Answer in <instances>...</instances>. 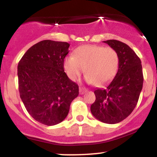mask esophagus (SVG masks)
<instances>
[{
  "label": "esophagus",
  "mask_w": 157,
  "mask_h": 157,
  "mask_svg": "<svg viewBox=\"0 0 157 157\" xmlns=\"http://www.w3.org/2000/svg\"><path fill=\"white\" fill-rule=\"evenodd\" d=\"M88 90L84 87H80V94H83L84 93H86Z\"/></svg>",
  "instance_id": "1"
}]
</instances>
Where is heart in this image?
Listing matches in <instances>:
<instances>
[{
    "instance_id": "heart-1",
    "label": "heart",
    "mask_w": 157,
    "mask_h": 157,
    "mask_svg": "<svg viewBox=\"0 0 157 157\" xmlns=\"http://www.w3.org/2000/svg\"><path fill=\"white\" fill-rule=\"evenodd\" d=\"M118 66L117 52L97 45L80 46L74 56H68L63 61L65 71L71 80H77L84 70L86 80L97 86L109 82L116 75Z\"/></svg>"
}]
</instances>
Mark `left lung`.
<instances>
[{"mask_svg": "<svg viewBox=\"0 0 157 157\" xmlns=\"http://www.w3.org/2000/svg\"><path fill=\"white\" fill-rule=\"evenodd\" d=\"M119 57L117 73L105 89L94 90L96 100L91 105L93 116L104 123L116 124L134 111L143 85L141 60L134 50L121 41H103Z\"/></svg>", "mask_w": 157, "mask_h": 157, "instance_id": "obj_1", "label": "left lung"}]
</instances>
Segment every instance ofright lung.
Wrapping results in <instances>:
<instances>
[{"label": "right lung", "mask_w": 157, "mask_h": 157, "mask_svg": "<svg viewBox=\"0 0 157 157\" xmlns=\"http://www.w3.org/2000/svg\"><path fill=\"white\" fill-rule=\"evenodd\" d=\"M66 42L45 40L29 48L17 66L20 97L36 121L55 125L66 119L79 94L77 84L64 71Z\"/></svg>", "instance_id": "1"}]
</instances>
